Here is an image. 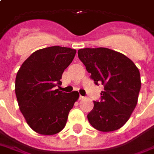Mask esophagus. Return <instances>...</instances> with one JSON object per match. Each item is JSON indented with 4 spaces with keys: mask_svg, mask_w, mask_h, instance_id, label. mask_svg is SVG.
Segmentation results:
<instances>
[{
    "mask_svg": "<svg viewBox=\"0 0 154 154\" xmlns=\"http://www.w3.org/2000/svg\"><path fill=\"white\" fill-rule=\"evenodd\" d=\"M82 99H84V96H82V95H79V100H82Z\"/></svg>",
    "mask_w": 154,
    "mask_h": 154,
    "instance_id": "34e87169",
    "label": "esophagus"
}]
</instances>
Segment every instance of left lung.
Here are the masks:
<instances>
[{
  "instance_id": "left-lung-1",
  "label": "left lung",
  "mask_w": 154,
  "mask_h": 154,
  "mask_svg": "<svg viewBox=\"0 0 154 154\" xmlns=\"http://www.w3.org/2000/svg\"><path fill=\"white\" fill-rule=\"evenodd\" d=\"M78 58L95 85L103 86L100 100L87 115L94 128L103 132L119 129L128 121L137 104L140 74L135 63L110 49H80Z\"/></svg>"
}]
</instances>
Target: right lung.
Listing matches in <instances>:
<instances>
[{
  "label": "right lung",
  "instance_id": "1",
  "mask_svg": "<svg viewBox=\"0 0 154 154\" xmlns=\"http://www.w3.org/2000/svg\"><path fill=\"white\" fill-rule=\"evenodd\" d=\"M76 50L54 45L35 51L17 72L15 94L19 109L34 131L51 135L65 126L69 111L79 97L77 91L54 89L72 62Z\"/></svg>",
  "mask_w": 154,
  "mask_h": 154
}]
</instances>
